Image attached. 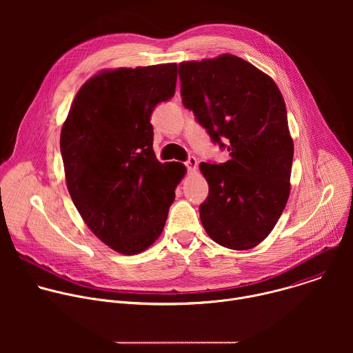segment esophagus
Listing matches in <instances>:
<instances>
[{
  "mask_svg": "<svg viewBox=\"0 0 353 353\" xmlns=\"http://www.w3.org/2000/svg\"><path fill=\"white\" fill-rule=\"evenodd\" d=\"M184 165H185V168H187L188 172H194V170L196 169V159H195L194 157H190V158L184 162Z\"/></svg>",
  "mask_w": 353,
  "mask_h": 353,
  "instance_id": "1",
  "label": "esophagus"
}]
</instances>
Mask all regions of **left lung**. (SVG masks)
<instances>
[{"label":"left lung","mask_w":353,"mask_h":353,"mask_svg":"<svg viewBox=\"0 0 353 353\" xmlns=\"http://www.w3.org/2000/svg\"><path fill=\"white\" fill-rule=\"evenodd\" d=\"M179 77L184 108L230 157L199 165L210 185L201 222L218 244L253 248L276 225L290 190L293 141L282 93L267 74L232 54L181 63Z\"/></svg>","instance_id":"obj_1"}]
</instances>
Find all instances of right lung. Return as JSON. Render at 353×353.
<instances>
[{
  "label": "right lung",
  "instance_id": "add662e5",
  "mask_svg": "<svg viewBox=\"0 0 353 353\" xmlns=\"http://www.w3.org/2000/svg\"><path fill=\"white\" fill-rule=\"evenodd\" d=\"M176 64L105 71L78 90L60 149L70 195L88 228L121 254L161 236L185 168L154 152L155 108L174 96Z\"/></svg>",
  "mask_w": 353,
  "mask_h": 353
}]
</instances>
